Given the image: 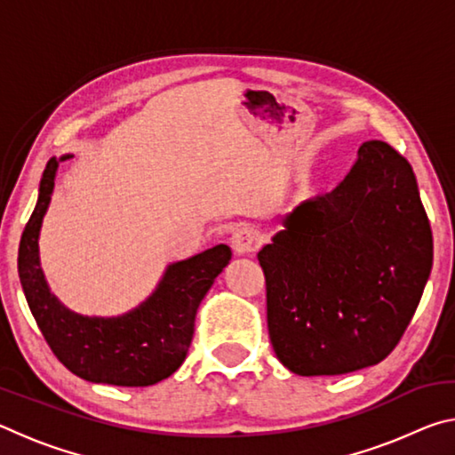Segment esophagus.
Masks as SVG:
<instances>
[{
	"label": "esophagus",
	"mask_w": 455,
	"mask_h": 455,
	"mask_svg": "<svg viewBox=\"0 0 455 455\" xmlns=\"http://www.w3.org/2000/svg\"><path fill=\"white\" fill-rule=\"evenodd\" d=\"M259 233L252 227H241L236 228L233 236H230V246L236 255H251L259 249Z\"/></svg>",
	"instance_id": "obj_1"
}]
</instances>
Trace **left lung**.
<instances>
[{
    "label": "left lung",
    "instance_id": "8db88e82",
    "mask_svg": "<svg viewBox=\"0 0 455 455\" xmlns=\"http://www.w3.org/2000/svg\"><path fill=\"white\" fill-rule=\"evenodd\" d=\"M281 222L257 255L276 357L307 377L379 363L410 325L434 263L410 163L387 142H363L333 190Z\"/></svg>",
    "mask_w": 455,
    "mask_h": 455
}]
</instances>
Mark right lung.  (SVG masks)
I'll return each mask as SVG.
<instances>
[{"label": "right lung", "instance_id": "obj_1", "mask_svg": "<svg viewBox=\"0 0 455 455\" xmlns=\"http://www.w3.org/2000/svg\"><path fill=\"white\" fill-rule=\"evenodd\" d=\"M50 158L40 196L20 241L18 273L26 301L53 355L74 375L92 383L146 387L171 377L187 359L200 301L228 265L230 249L217 244L166 268L156 291L120 317H84L66 309L48 289L40 267L42 219L48 211L58 163Z\"/></svg>", "mask_w": 455, "mask_h": 455}]
</instances>
